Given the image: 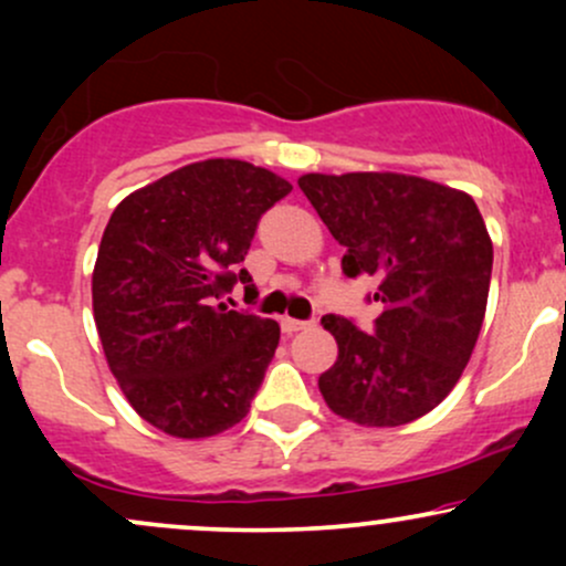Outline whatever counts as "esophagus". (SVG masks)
I'll return each mask as SVG.
<instances>
[{
  "label": "esophagus",
  "mask_w": 566,
  "mask_h": 566,
  "mask_svg": "<svg viewBox=\"0 0 566 566\" xmlns=\"http://www.w3.org/2000/svg\"><path fill=\"white\" fill-rule=\"evenodd\" d=\"M308 327H314V322H303V319H292V316H282V329L287 335L301 333V329H308Z\"/></svg>",
  "instance_id": "1"
}]
</instances>
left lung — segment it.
Instances as JSON below:
<instances>
[{"mask_svg": "<svg viewBox=\"0 0 566 566\" xmlns=\"http://www.w3.org/2000/svg\"><path fill=\"white\" fill-rule=\"evenodd\" d=\"M297 186L346 247V276H375L373 333L324 316L337 361L319 375L335 415L367 428L423 418L469 365L492 276V239L476 201L401 172H308Z\"/></svg>", "mask_w": 566, "mask_h": 566, "instance_id": "obj_1", "label": "left lung"}]
</instances>
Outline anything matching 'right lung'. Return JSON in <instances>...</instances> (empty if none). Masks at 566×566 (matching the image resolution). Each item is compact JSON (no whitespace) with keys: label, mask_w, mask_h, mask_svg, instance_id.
<instances>
[{"label":"right lung","mask_w":566,"mask_h":566,"mask_svg":"<svg viewBox=\"0 0 566 566\" xmlns=\"http://www.w3.org/2000/svg\"><path fill=\"white\" fill-rule=\"evenodd\" d=\"M292 186L242 159H205L116 205L93 271L108 369L146 423L205 439L250 412L279 324L218 303L237 282L258 220Z\"/></svg>","instance_id":"right-lung-1"}]
</instances>
